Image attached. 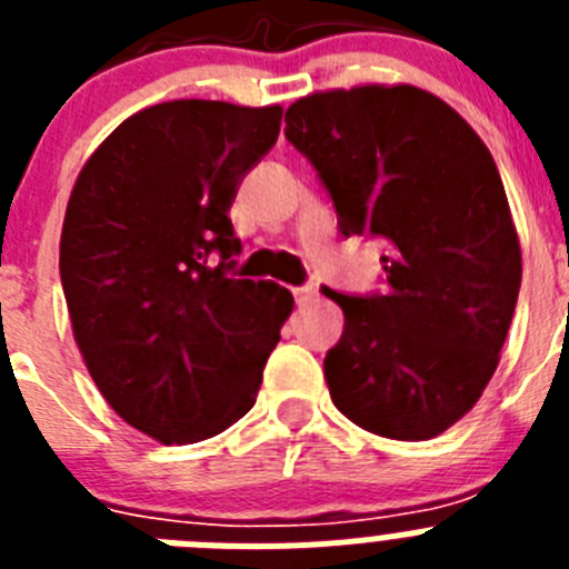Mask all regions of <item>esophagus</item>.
<instances>
[{"label":"esophagus","instance_id":"obj_1","mask_svg":"<svg viewBox=\"0 0 569 569\" xmlns=\"http://www.w3.org/2000/svg\"><path fill=\"white\" fill-rule=\"evenodd\" d=\"M316 296V288L313 284H301V288H293V299H296V305H308L310 299H313Z\"/></svg>","mask_w":569,"mask_h":569}]
</instances>
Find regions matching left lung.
Masks as SVG:
<instances>
[{"label": "left lung", "mask_w": 569, "mask_h": 569, "mask_svg": "<svg viewBox=\"0 0 569 569\" xmlns=\"http://www.w3.org/2000/svg\"><path fill=\"white\" fill-rule=\"evenodd\" d=\"M284 136L316 168L345 236L387 244V288L347 296L325 356L330 399L376 436L445 433L496 373L521 288L505 184L476 130L410 84L299 99Z\"/></svg>", "instance_id": "1"}]
</instances>
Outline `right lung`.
<instances>
[{
  "mask_svg": "<svg viewBox=\"0 0 569 569\" xmlns=\"http://www.w3.org/2000/svg\"><path fill=\"white\" fill-rule=\"evenodd\" d=\"M279 124V104H153L99 144L70 193L59 276L73 336L108 405L162 445L248 413L293 310L273 281L230 273L228 210Z\"/></svg>",
  "mask_w": 569,
  "mask_h": 569,
  "instance_id": "1",
  "label": "right lung"
}]
</instances>
